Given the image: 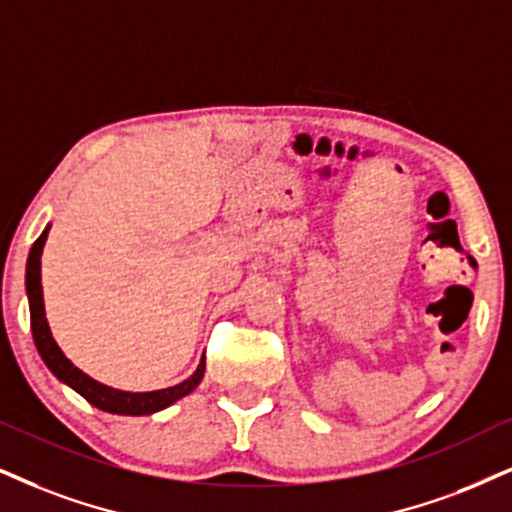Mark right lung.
Returning a JSON list of instances; mask_svg holds the SVG:
<instances>
[{
	"instance_id": "obj_1",
	"label": "right lung",
	"mask_w": 512,
	"mask_h": 512,
	"mask_svg": "<svg viewBox=\"0 0 512 512\" xmlns=\"http://www.w3.org/2000/svg\"><path fill=\"white\" fill-rule=\"evenodd\" d=\"M49 227L37 237L28 256V270H25V289H28V301H30V327H33V339L37 351H40L44 365L54 372V377H59L63 384L78 391L85 401H90L94 408L106 410V413L116 415H151L156 410L168 408L170 403H175L182 396H187L189 391L197 389L206 370V358H201L197 372L192 377H187L185 382L175 384V387L159 389V391H121L111 389L106 384L92 380L90 375L75 368V365L63 356L59 344L54 342L52 330H49L47 318H44V299H42V249L47 242Z\"/></svg>"
}]
</instances>
